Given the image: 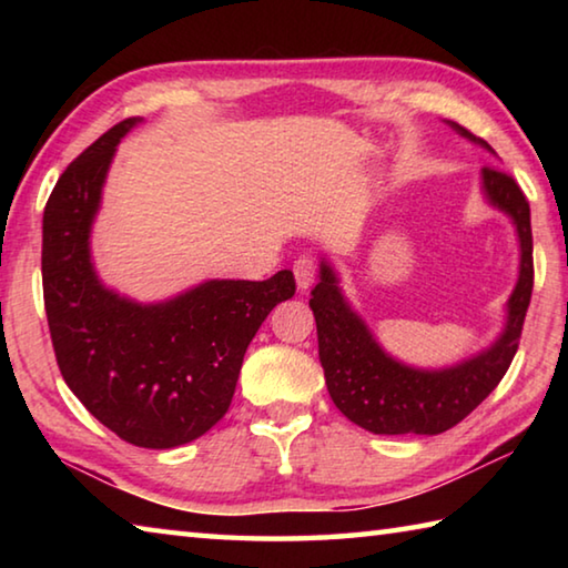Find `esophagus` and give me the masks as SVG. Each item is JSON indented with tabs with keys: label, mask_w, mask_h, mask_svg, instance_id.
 <instances>
[{
	"label": "esophagus",
	"mask_w": 568,
	"mask_h": 568,
	"mask_svg": "<svg viewBox=\"0 0 568 568\" xmlns=\"http://www.w3.org/2000/svg\"><path fill=\"white\" fill-rule=\"evenodd\" d=\"M315 271H318V265H315L313 257H297L295 265H293V273H295V285L297 291L305 293L307 287H311L315 283Z\"/></svg>",
	"instance_id": "obj_1"
}]
</instances>
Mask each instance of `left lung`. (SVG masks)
I'll return each mask as SVG.
<instances>
[{
  "instance_id": "obj_1",
  "label": "left lung",
  "mask_w": 568,
  "mask_h": 568,
  "mask_svg": "<svg viewBox=\"0 0 568 568\" xmlns=\"http://www.w3.org/2000/svg\"><path fill=\"white\" fill-rule=\"evenodd\" d=\"M446 124L460 138L496 155L486 140L456 122ZM480 192L486 203L516 227L518 277L506 301V321L496 341L446 368H418L383 348L363 315L345 297L338 271L321 255V283L313 287L311 307L318 325L325 386L335 408L371 434H444L498 386L514 361L534 287L531 210L514 178L496 168L480 170Z\"/></svg>"
}]
</instances>
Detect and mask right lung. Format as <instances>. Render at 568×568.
<instances>
[{
	"mask_svg": "<svg viewBox=\"0 0 568 568\" xmlns=\"http://www.w3.org/2000/svg\"><path fill=\"white\" fill-rule=\"evenodd\" d=\"M140 122L114 124L57 180L42 217L44 311L82 406L132 446L175 448L225 416L250 341L295 281L291 271L263 283L205 281L158 303L100 281L92 225L120 140Z\"/></svg>",
	"mask_w": 568,
	"mask_h": 568,
	"instance_id": "add662e5",
	"label": "right lung"
}]
</instances>
